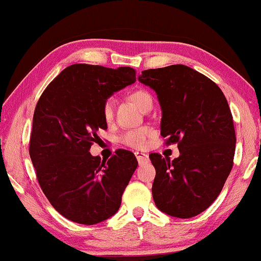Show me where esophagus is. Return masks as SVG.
<instances>
[{
  "label": "esophagus",
  "instance_id": "esophagus-1",
  "mask_svg": "<svg viewBox=\"0 0 261 261\" xmlns=\"http://www.w3.org/2000/svg\"><path fill=\"white\" fill-rule=\"evenodd\" d=\"M135 154H136V158H137L139 164H143V163L149 162V157H147V154L143 153V152H136Z\"/></svg>",
  "mask_w": 261,
  "mask_h": 261
}]
</instances>
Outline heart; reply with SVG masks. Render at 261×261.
<instances>
[{
    "label": "heart",
    "mask_w": 261,
    "mask_h": 261,
    "mask_svg": "<svg viewBox=\"0 0 261 261\" xmlns=\"http://www.w3.org/2000/svg\"><path fill=\"white\" fill-rule=\"evenodd\" d=\"M129 98L142 111H145L147 108L153 104L152 96L150 92L143 89H138V90L132 91L129 95ZM102 116L107 123L112 122L114 119V99L107 98L104 100L102 107ZM153 132L149 127H141V129L130 130L126 131L122 137H120V142L124 145L132 147V149L142 150L149 145L150 139L152 138Z\"/></svg>",
    "instance_id": "1"
}]
</instances>
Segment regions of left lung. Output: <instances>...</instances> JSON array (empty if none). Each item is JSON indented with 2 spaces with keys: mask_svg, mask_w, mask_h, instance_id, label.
<instances>
[{
  "mask_svg": "<svg viewBox=\"0 0 261 261\" xmlns=\"http://www.w3.org/2000/svg\"><path fill=\"white\" fill-rule=\"evenodd\" d=\"M138 80L158 95L161 135L180 153L173 161L149 155L155 206L177 218L199 215L219 196L233 166L236 131L226 97L208 77L182 64L144 70Z\"/></svg>",
  "mask_w": 261,
  "mask_h": 261,
  "instance_id": "8db88e82",
  "label": "left lung"
}]
</instances>
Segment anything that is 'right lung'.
I'll list each match as a JSON object with an SVG mask.
<instances>
[{
  "mask_svg": "<svg viewBox=\"0 0 261 261\" xmlns=\"http://www.w3.org/2000/svg\"><path fill=\"white\" fill-rule=\"evenodd\" d=\"M136 82V70L72 64L50 82L36 104L29 154L42 191L57 212L93 225L118 211L138 162L118 149L109 161L89 150L107 129L104 100Z\"/></svg>",
  "mask_w": 261,
  "mask_h": 261,
  "instance_id": "right-lung-1",
  "label": "right lung"
}]
</instances>
